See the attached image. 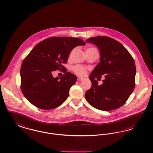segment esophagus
<instances>
[{"instance_id": "34e87169", "label": "esophagus", "mask_w": 153, "mask_h": 153, "mask_svg": "<svg viewBox=\"0 0 153 153\" xmlns=\"http://www.w3.org/2000/svg\"><path fill=\"white\" fill-rule=\"evenodd\" d=\"M82 80H83V79H82V78L80 77H78V78H77V80H78V81H82Z\"/></svg>"}]
</instances>
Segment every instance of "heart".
Segmentation results:
<instances>
[{
  "label": "heart",
  "mask_w": 153,
  "mask_h": 153,
  "mask_svg": "<svg viewBox=\"0 0 153 153\" xmlns=\"http://www.w3.org/2000/svg\"><path fill=\"white\" fill-rule=\"evenodd\" d=\"M92 49H96V48H95L94 47H91V48L87 49V50H92ZM72 69L73 72H74L75 74H76L79 76H85L87 72V68L86 67L81 66L80 65H77L73 66Z\"/></svg>",
  "instance_id": "1"
}]
</instances>
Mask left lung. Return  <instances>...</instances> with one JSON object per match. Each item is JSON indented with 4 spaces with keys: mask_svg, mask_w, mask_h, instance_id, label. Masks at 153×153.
Wrapping results in <instances>:
<instances>
[{
    "mask_svg": "<svg viewBox=\"0 0 153 153\" xmlns=\"http://www.w3.org/2000/svg\"><path fill=\"white\" fill-rule=\"evenodd\" d=\"M99 48L100 62L91 72L92 86L85 97L88 103L100 110L110 111L123 106L135 88L134 60L126 48L108 36L92 37L86 40ZM105 74L100 86L94 79Z\"/></svg>",
    "mask_w": 153,
    "mask_h": 153,
    "instance_id": "obj_1",
    "label": "left lung"
}]
</instances>
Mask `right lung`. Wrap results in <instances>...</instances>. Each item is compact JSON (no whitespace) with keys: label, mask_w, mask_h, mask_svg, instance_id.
Returning a JSON list of instances; mask_svg holds the SVG:
<instances>
[{"label":"right lung","mask_w":153,"mask_h":153,"mask_svg":"<svg viewBox=\"0 0 153 153\" xmlns=\"http://www.w3.org/2000/svg\"><path fill=\"white\" fill-rule=\"evenodd\" d=\"M86 43L80 39L51 37L35 45L22 63L21 88L24 97L37 108L53 109L68 98L71 87L77 81L76 75L62 65L72 50ZM63 70L62 78H54L52 72Z\"/></svg>","instance_id":"right-lung-1"}]
</instances>
